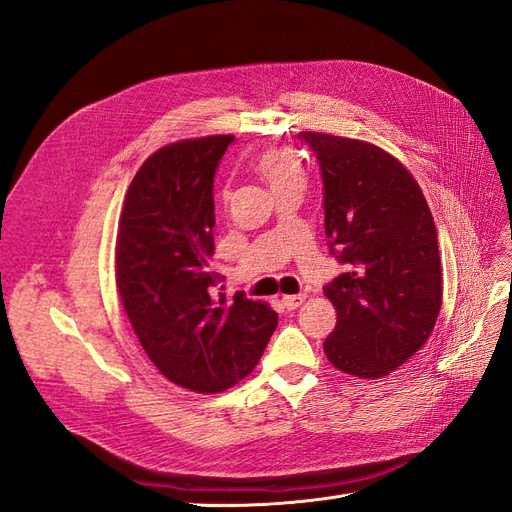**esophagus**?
I'll use <instances>...</instances> for the list:
<instances>
[{
	"mask_svg": "<svg viewBox=\"0 0 512 512\" xmlns=\"http://www.w3.org/2000/svg\"><path fill=\"white\" fill-rule=\"evenodd\" d=\"M303 301H305V294H288V297L282 299V303H284V307L288 309V312H292V309L301 307Z\"/></svg>",
	"mask_w": 512,
	"mask_h": 512,
	"instance_id": "obj_1",
	"label": "esophagus"
}]
</instances>
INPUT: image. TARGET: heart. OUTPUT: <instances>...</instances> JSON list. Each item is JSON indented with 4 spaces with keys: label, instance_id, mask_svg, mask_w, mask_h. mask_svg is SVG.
I'll return each instance as SVG.
<instances>
[{
    "label": "heart",
    "instance_id": "heart-1",
    "mask_svg": "<svg viewBox=\"0 0 512 512\" xmlns=\"http://www.w3.org/2000/svg\"><path fill=\"white\" fill-rule=\"evenodd\" d=\"M254 166L275 194L292 188V185H305L307 181L303 164L294 158L288 149L282 147L262 151Z\"/></svg>",
    "mask_w": 512,
    "mask_h": 512
}]
</instances>
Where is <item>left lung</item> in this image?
Wrapping results in <instances>:
<instances>
[{
    "label": "left lung",
    "instance_id": "obj_1",
    "mask_svg": "<svg viewBox=\"0 0 512 512\" xmlns=\"http://www.w3.org/2000/svg\"><path fill=\"white\" fill-rule=\"evenodd\" d=\"M299 138L320 166L331 254L346 265L324 286L337 312L324 354L339 371L376 380L406 363L436 327V224L418 183L391 153L333 134Z\"/></svg>",
    "mask_w": 512,
    "mask_h": 512
}]
</instances>
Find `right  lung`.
Masks as SVG:
<instances>
[{
    "instance_id": "1",
    "label": "right lung",
    "mask_w": 512,
    "mask_h": 512,
    "mask_svg": "<svg viewBox=\"0 0 512 512\" xmlns=\"http://www.w3.org/2000/svg\"><path fill=\"white\" fill-rule=\"evenodd\" d=\"M232 141L220 134L158 149L134 175L119 218L123 309L160 374L196 393H220L250 374L277 327L267 303L213 290V177Z\"/></svg>"
}]
</instances>
